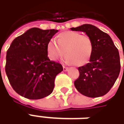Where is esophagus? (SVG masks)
Instances as JSON below:
<instances>
[{"mask_svg": "<svg viewBox=\"0 0 124 124\" xmlns=\"http://www.w3.org/2000/svg\"><path fill=\"white\" fill-rule=\"evenodd\" d=\"M63 70L64 71V72H66L68 70V68L66 67V66H63Z\"/></svg>", "mask_w": 124, "mask_h": 124, "instance_id": "1", "label": "esophagus"}]
</instances>
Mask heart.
<instances>
[{"label": "heart", "mask_w": 124, "mask_h": 124, "mask_svg": "<svg viewBox=\"0 0 124 124\" xmlns=\"http://www.w3.org/2000/svg\"><path fill=\"white\" fill-rule=\"evenodd\" d=\"M57 43L51 40L47 46L49 57L53 60L62 57L66 51V62L81 66L88 62L93 52L91 38L79 32L68 31L61 33L58 36Z\"/></svg>", "instance_id": "obj_1"}]
</instances>
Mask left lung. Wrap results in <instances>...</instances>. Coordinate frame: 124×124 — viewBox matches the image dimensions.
Wrapping results in <instances>:
<instances>
[{
  "instance_id": "obj_1",
  "label": "left lung",
  "mask_w": 124,
  "mask_h": 124,
  "mask_svg": "<svg viewBox=\"0 0 124 124\" xmlns=\"http://www.w3.org/2000/svg\"><path fill=\"white\" fill-rule=\"evenodd\" d=\"M70 29L86 33L91 38L93 48L90 62L78 68L80 76L74 82L76 88L90 98L104 96L112 88L120 74L118 50L111 37L95 26L85 24Z\"/></svg>"
}]
</instances>
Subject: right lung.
Here are the masks:
<instances>
[{"label":"right lung","instance_id":"right-lung-1","mask_svg":"<svg viewBox=\"0 0 124 124\" xmlns=\"http://www.w3.org/2000/svg\"><path fill=\"white\" fill-rule=\"evenodd\" d=\"M58 30L32 28L12 41L7 52L5 71L10 85L26 98L38 100L52 92L62 66L48 57V44Z\"/></svg>","mask_w":124,"mask_h":124}]
</instances>
